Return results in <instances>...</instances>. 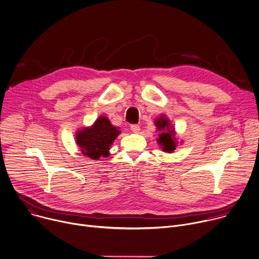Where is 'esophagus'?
I'll return each instance as SVG.
<instances>
[{
	"label": "esophagus",
	"instance_id": "esophagus-1",
	"mask_svg": "<svg viewBox=\"0 0 259 259\" xmlns=\"http://www.w3.org/2000/svg\"><path fill=\"white\" fill-rule=\"evenodd\" d=\"M130 129H131V131H132V132H134V133H138V132L140 131V126H139V125H137V124H133V125H131V126H130Z\"/></svg>",
	"mask_w": 259,
	"mask_h": 259
}]
</instances>
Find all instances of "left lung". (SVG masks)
<instances>
[{"instance_id": "8db88e82", "label": "left lung", "mask_w": 259, "mask_h": 259, "mask_svg": "<svg viewBox=\"0 0 259 259\" xmlns=\"http://www.w3.org/2000/svg\"><path fill=\"white\" fill-rule=\"evenodd\" d=\"M155 126L157 127V131H160L157 142L162 147V150L165 152H171L176 148L175 141V133L174 130H170L168 120L161 116L159 119L155 121Z\"/></svg>"}]
</instances>
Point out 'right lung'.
Returning <instances> with one entry per match:
<instances>
[{
  "mask_svg": "<svg viewBox=\"0 0 259 259\" xmlns=\"http://www.w3.org/2000/svg\"><path fill=\"white\" fill-rule=\"evenodd\" d=\"M120 134L108 118L100 117L91 128H85L76 134V142L84 155L93 159L108 156L113 141Z\"/></svg>",
  "mask_w": 259,
  "mask_h": 259,
  "instance_id": "add662e5",
  "label": "right lung"
}]
</instances>
